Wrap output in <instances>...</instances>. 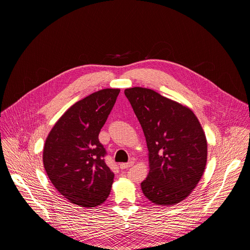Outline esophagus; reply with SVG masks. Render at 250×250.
Returning a JSON list of instances; mask_svg holds the SVG:
<instances>
[{"mask_svg": "<svg viewBox=\"0 0 250 250\" xmlns=\"http://www.w3.org/2000/svg\"><path fill=\"white\" fill-rule=\"evenodd\" d=\"M133 164H134V162H133V161H130V162H128V163H121V164L119 165V167H120L121 169H127V168L133 166Z\"/></svg>", "mask_w": 250, "mask_h": 250, "instance_id": "obj_1", "label": "esophagus"}]
</instances>
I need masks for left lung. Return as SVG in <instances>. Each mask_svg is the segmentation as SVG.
I'll return each instance as SVG.
<instances>
[{
  "instance_id": "obj_1",
  "label": "left lung",
  "mask_w": 250,
  "mask_h": 250,
  "mask_svg": "<svg viewBox=\"0 0 250 250\" xmlns=\"http://www.w3.org/2000/svg\"><path fill=\"white\" fill-rule=\"evenodd\" d=\"M143 129L149 173L141 183L145 197L156 205L173 206L190 195L207 162V140L190 108L156 91L125 89Z\"/></svg>"
}]
</instances>
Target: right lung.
I'll list each match as a JSON object with an SVG mask.
<instances>
[{
	"instance_id": "right-lung-1",
	"label": "right lung",
	"mask_w": 250,
	"mask_h": 250,
	"mask_svg": "<svg viewBox=\"0 0 250 250\" xmlns=\"http://www.w3.org/2000/svg\"><path fill=\"white\" fill-rule=\"evenodd\" d=\"M120 89L99 90L72 105L45 141L43 164L54 187L71 203L96 207L108 198L114 173L98 136Z\"/></svg>"
}]
</instances>
